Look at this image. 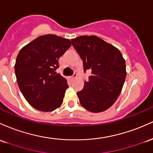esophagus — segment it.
I'll return each mask as SVG.
<instances>
[{
    "mask_svg": "<svg viewBox=\"0 0 153 153\" xmlns=\"http://www.w3.org/2000/svg\"><path fill=\"white\" fill-rule=\"evenodd\" d=\"M76 76H77V74L76 73H74V74L73 75H72L71 76H70V79H75L76 77Z\"/></svg>",
    "mask_w": 153,
    "mask_h": 153,
    "instance_id": "esophagus-1",
    "label": "esophagus"
}]
</instances>
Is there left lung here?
<instances>
[{"label": "left lung", "mask_w": 153, "mask_h": 153, "mask_svg": "<svg viewBox=\"0 0 153 153\" xmlns=\"http://www.w3.org/2000/svg\"><path fill=\"white\" fill-rule=\"evenodd\" d=\"M72 45L83 61L84 71L90 70L83 90L77 92L79 102L93 113L102 112L116 102L126 79V63L121 53L97 36H80Z\"/></svg>", "instance_id": "1"}]
</instances>
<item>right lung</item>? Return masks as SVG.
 Masks as SVG:
<instances>
[{
	"mask_svg": "<svg viewBox=\"0 0 153 153\" xmlns=\"http://www.w3.org/2000/svg\"><path fill=\"white\" fill-rule=\"evenodd\" d=\"M71 45L69 39L46 35L19 53L15 63L17 83L27 102L38 111H53L62 104L68 85L56 70L59 58Z\"/></svg>",
	"mask_w": 153,
	"mask_h": 153,
	"instance_id": "right-lung-1",
	"label": "right lung"
}]
</instances>
